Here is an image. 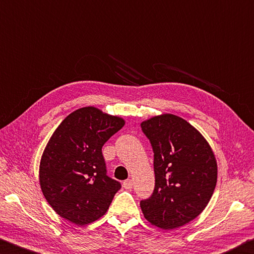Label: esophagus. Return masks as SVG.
I'll return each instance as SVG.
<instances>
[{
  "instance_id": "34e87169",
  "label": "esophagus",
  "mask_w": 254,
  "mask_h": 254,
  "mask_svg": "<svg viewBox=\"0 0 254 254\" xmlns=\"http://www.w3.org/2000/svg\"><path fill=\"white\" fill-rule=\"evenodd\" d=\"M123 186L126 190H129V189H131L132 188V181L131 180H126V181H124V183H123Z\"/></svg>"
}]
</instances>
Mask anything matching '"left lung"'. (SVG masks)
Segmentation results:
<instances>
[{
  "instance_id": "1",
  "label": "left lung",
  "mask_w": 254,
  "mask_h": 254,
  "mask_svg": "<svg viewBox=\"0 0 254 254\" xmlns=\"http://www.w3.org/2000/svg\"><path fill=\"white\" fill-rule=\"evenodd\" d=\"M154 152L155 189L140 202L145 219L163 230L181 228L203 212L217 181L210 144L196 128L173 114L140 124Z\"/></svg>"
}]
</instances>
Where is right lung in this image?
<instances>
[{
  "label": "right lung",
  "instance_id": "add662e5",
  "mask_svg": "<svg viewBox=\"0 0 254 254\" xmlns=\"http://www.w3.org/2000/svg\"><path fill=\"white\" fill-rule=\"evenodd\" d=\"M124 125L122 117L89 106L58 126L39 168L41 190L57 214L80 226L105 215L122 185L107 176L101 148Z\"/></svg>",
  "mask_w": 254,
  "mask_h": 254
}]
</instances>
